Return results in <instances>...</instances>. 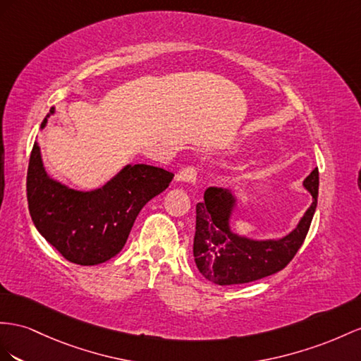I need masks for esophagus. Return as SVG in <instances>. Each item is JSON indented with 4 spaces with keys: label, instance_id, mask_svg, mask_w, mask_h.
<instances>
[{
    "label": "esophagus",
    "instance_id": "34e87169",
    "mask_svg": "<svg viewBox=\"0 0 361 361\" xmlns=\"http://www.w3.org/2000/svg\"><path fill=\"white\" fill-rule=\"evenodd\" d=\"M197 175H198L197 168H193V166H189V168H184L183 171H180V173L177 175V181H184V183H189V184H195Z\"/></svg>",
    "mask_w": 361,
    "mask_h": 361
}]
</instances>
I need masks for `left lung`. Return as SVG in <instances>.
<instances>
[{"instance_id": "8db88e82", "label": "left lung", "mask_w": 361, "mask_h": 361, "mask_svg": "<svg viewBox=\"0 0 361 361\" xmlns=\"http://www.w3.org/2000/svg\"><path fill=\"white\" fill-rule=\"evenodd\" d=\"M312 202L298 227L279 239H252L235 233L230 218L236 197L223 188H209L197 204L193 257L200 273L216 285L248 283L285 269L302 247L311 226L319 195V169L303 180Z\"/></svg>"}]
</instances>
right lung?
Here are the masks:
<instances>
[{
  "label": "right lung",
  "instance_id": "add662e5",
  "mask_svg": "<svg viewBox=\"0 0 361 361\" xmlns=\"http://www.w3.org/2000/svg\"><path fill=\"white\" fill-rule=\"evenodd\" d=\"M54 108L45 116L47 125ZM173 173L149 164H126L104 186L75 190L45 172L35 142L27 171V201L35 227L67 261L97 265L114 257L147 201L169 186Z\"/></svg>",
  "mask_w": 361,
  "mask_h": 361
}]
</instances>
